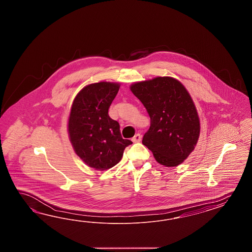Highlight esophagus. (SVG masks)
Here are the masks:
<instances>
[{"label":"esophagus","instance_id":"esophagus-1","mask_svg":"<svg viewBox=\"0 0 252 252\" xmlns=\"http://www.w3.org/2000/svg\"><path fill=\"white\" fill-rule=\"evenodd\" d=\"M140 140H141V135H140V134H136V135H135V136L132 138V141L134 142V143L140 142Z\"/></svg>","mask_w":252,"mask_h":252}]
</instances>
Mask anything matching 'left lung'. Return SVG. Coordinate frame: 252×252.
I'll return each instance as SVG.
<instances>
[{
  "label": "left lung",
  "instance_id": "8db88e82",
  "mask_svg": "<svg viewBox=\"0 0 252 252\" xmlns=\"http://www.w3.org/2000/svg\"><path fill=\"white\" fill-rule=\"evenodd\" d=\"M130 90L150 117L143 145L163 166L183 163L195 149L200 134L199 117L189 91L170 76L135 82Z\"/></svg>",
  "mask_w": 252,
  "mask_h": 252
}]
</instances>
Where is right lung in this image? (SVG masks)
Wrapping results in <instances>:
<instances>
[{"label": "right lung", "instance_id": "1", "mask_svg": "<svg viewBox=\"0 0 252 252\" xmlns=\"http://www.w3.org/2000/svg\"><path fill=\"white\" fill-rule=\"evenodd\" d=\"M119 83L99 82L85 86L74 97L68 118L69 139L75 154L96 170H107L122 159L132 142L124 139L119 124L108 109Z\"/></svg>", "mask_w": 252, "mask_h": 252}]
</instances>
